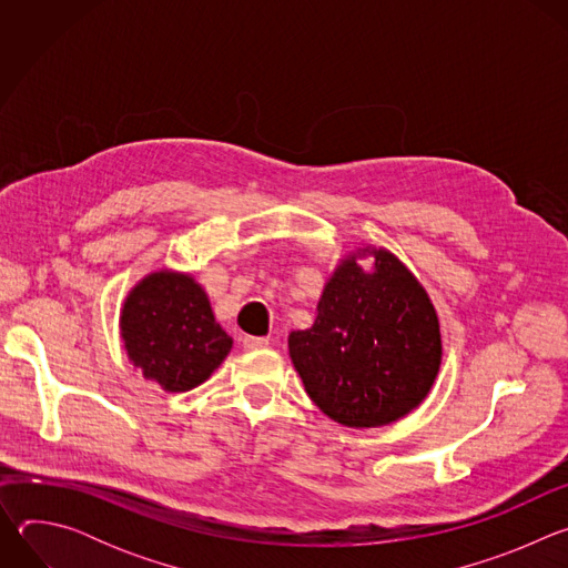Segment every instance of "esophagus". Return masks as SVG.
<instances>
[{"instance_id":"34e87169","label":"esophagus","mask_w":568,"mask_h":568,"mask_svg":"<svg viewBox=\"0 0 568 568\" xmlns=\"http://www.w3.org/2000/svg\"><path fill=\"white\" fill-rule=\"evenodd\" d=\"M242 346H245V351H261V348H267L270 346V339L267 337H242Z\"/></svg>"}]
</instances>
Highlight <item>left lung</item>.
<instances>
[{"label": "left lung", "instance_id": "1", "mask_svg": "<svg viewBox=\"0 0 568 568\" xmlns=\"http://www.w3.org/2000/svg\"><path fill=\"white\" fill-rule=\"evenodd\" d=\"M373 256L371 274L346 258L323 287L314 326L287 339L310 399L355 429L414 412L443 357L438 316L423 285L386 250Z\"/></svg>", "mask_w": 568, "mask_h": 568}]
</instances>
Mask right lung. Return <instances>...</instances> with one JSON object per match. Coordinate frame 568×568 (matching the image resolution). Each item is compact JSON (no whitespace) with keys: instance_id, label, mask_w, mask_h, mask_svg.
I'll list each match as a JSON object with an SVG mask.
<instances>
[{"instance_id":"obj_1","label":"right lung","mask_w":568,"mask_h":568,"mask_svg":"<svg viewBox=\"0 0 568 568\" xmlns=\"http://www.w3.org/2000/svg\"><path fill=\"white\" fill-rule=\"evenodd\" d=\"M121 337L143 377L173 393L209 379L233 344L215 323L206 292L178 272H154L128 294Z\"/></svg>"}]
</instances>
